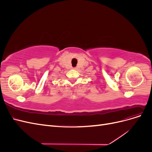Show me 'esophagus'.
<instances>
[{
    "label": "esophagus",
    "mask_w": 152,
    "mask_h": 152,
    "mask_svg": "<svg viewBox=\"0 0 152 152\" xmlns=\"http://www.w3.org/2000/svg\"><path fill=\"white\" fill-rule=\"evenodd\" d=\"M73 69H76V68H73Z\"/></svg>",
    "instance_id": "esophagus-1"
}]
</instances>
